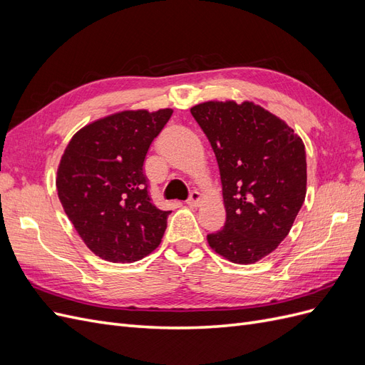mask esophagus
Here are the masks:
<instances>
[{"label":"esophagus","instance_id":"esophagus-1","mask_svg":"<svg viewBox=\"0 0 365 365\" xmlns=\"http://www.w3.org/2000/svg\"><path fill=\"white\" fill-rule=\"evenodd\" d=\"M200 202H201V193L200 192H192L190 196H189V200H187V204H189L190 207H196V205H200Z\"/></svg>","mask_w":365,"mask_h":365}]
</instances>
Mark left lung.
Returning a JSON list of instances; mask_svg holds the SVG:
<instances>
[{
    "label": "left lung",
    "instance_id": "left-lung-1",
    "mask_svg": "<svg viewBox=\"0 0 365 365\" xmlns=\"http://www.w3.org/2000/svg\"><path fill=\"white\" fill-rule=\"evenodd\" d=\"M190 113L216 155L227 212L208 245L233 263H256L288 236L304 202L303 141L252 102H205Z\"/></svg>",
    "mask_w": 365,
    "mask_h": 365
}]
</instances>
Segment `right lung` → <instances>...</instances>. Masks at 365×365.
<instances>
[{
    "instance_id": "1",
    "label": "right lung",
    "mask_w": 365,
    "mask_h": 365,
    "mask_svg": "<svg viewBox=\"0 0 365 365\" xmlns=\"http://www.w3.org/2000/svg\"><path fill=\"white\" fill-rule=\"evenodd\" d=\"M172 109L121 111L76 132L61 158L59 201L96 256L130 263L155 250L170 212L152 204L146 153Z\"/></svg>"
}]
</instances>
